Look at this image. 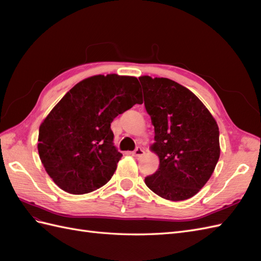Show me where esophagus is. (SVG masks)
<instances>
[{
	"label": "esophagus",
	"instance_id": "1",
	"mask_svg": "<svg viewBox=\"0 0 261 261\" xmlns=\"http://www.w3.org/2000/svg\"><path fill=\"white\" fill-rule=\"evenodd\" d=\"M144 154H145V151H144V149L141 148V147H137L133 151V155L134 156H141V155H144Z\"/></svg>",
	"mask_w": 261,
	"mask_h": 261
}]
</instances>
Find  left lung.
<instances>
[{
  "instance_id": "left-lung-1",
  "label": "left lung",
  "mask_w": 261,
  "mask_h": 261,
  "mask_svg": "<svg viewBox=\"0 0 261 261\" xmlns=\"http://www.w3.org/2000/svg\"><path fill=\"white\" fill-rule=\"evenodd\" d=\"M147 113L154 126L151 146L159 169L146 185L164 199L191 198L207 183L220 156L219 127L195 94L168 78L139 77Z\"/></svg>"
}]
</instances>
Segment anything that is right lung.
Instances as JSON below:
<instances>
[{
  "instance_id": "1",
  "label": "right lung",
  "mask_w": 261,
  "mask_h": 261,
  "mask_svg": "<svg viewBox=\"0 0 261 261\" xmlns=\"http://www.w3.org/2000/svg\"><path fill=\"white\" fill-rule=\"evenodd\" d=\"M136 77L110 74L74 86L40 125L38 152L46 173L63 191L82 195L107 184L122 158L111 123L136 103Z\"/></svg>"
}]
</instances>
